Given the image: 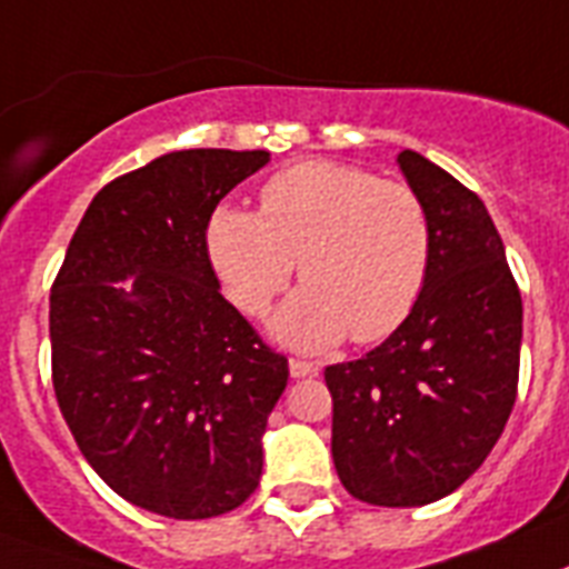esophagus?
I'll list each match as a JSON object with an SVG mask.
<instances>
[{"label":"esophagus","mask_w":569,"mask_h":569,"mask_svg":"<svg viewBox=\"0 0 569 569\" xmlns=\"http://www.w3.org/2000/svg\"><path fill=\"white\" fill-rule=\"evenodd\" d=\"M317 372H319V363H313V360L290 358V375H293V378H311V375Z\"/></svg>","instance_id":"obj_1"}]
</instances>
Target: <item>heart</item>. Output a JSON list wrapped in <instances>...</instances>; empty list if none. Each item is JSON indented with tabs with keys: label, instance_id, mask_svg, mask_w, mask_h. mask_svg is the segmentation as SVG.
Here are the masks:
<instances>
[{
	"label": "heart",
	"instance_id": "b5f03b06",
	"mask_svg": "<svg viewBox=\"0 0 569 569\" xmlns=\"http://www.w3.org/2000/svg\"><path fill=\"white\" fill-rule=\"evenodd\" d=\"M211 270L243 313L261 317L293 279L273 335L296 349H328L349 335L378 342L407 322L433 267V220L401 180L308 159L261 186V211L220 203L206 218Z\"/></svg>",
	"mask_w": 569,
	"mask_h": 569
}]
</instances>
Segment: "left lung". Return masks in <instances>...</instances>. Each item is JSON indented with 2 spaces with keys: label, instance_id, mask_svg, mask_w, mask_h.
I'll return each mask as SVG.
<instances>
[{
  "label": "left lung",
  "instance_id": "8db88e82",
  "mask_svg": "<svg viewBox=\"0 0 569 569\" xmlns=\"http://www.w3.org/2000/svg\"><path fill=\"white\" fill-rule=\"evenodd\" d=\"M398 166L433 220V267L416 311L360 360L326 369L331 457L363 503L442 500L503 433L518 396L523 302L482 200L416 150Z\"/></svg>",
  "mask_w": 569,
  "mask_h": 569
}]
</instances>
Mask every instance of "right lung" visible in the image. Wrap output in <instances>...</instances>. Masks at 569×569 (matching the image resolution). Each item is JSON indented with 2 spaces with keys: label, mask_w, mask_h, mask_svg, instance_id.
Returning <instances> with one entry per match:
<instances>
[{
  "label": "right lung",
  "mask_w": 569,
  "mask_h": 569,
  "mask_svg": "<svg viewBox=\"0 0 569 569\" xmlns=\"http://www.w3.org/2000/svg\"><path fill=\"white\" fill-rule=\"evenodd\" d=\"M267 162V150L194 148L121 173L92 197L51 284L66 425L116 495L162 518H218L256 491L288 387V358L220 296L203 247L211 209Z\"/></svg>",
  "instance_id": "obj_1"
}]
</instances>
